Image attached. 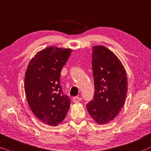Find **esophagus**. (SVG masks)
Instances as JSON below:
<instances>
[{
    "label": "esophagus",
    "instance_id": "esophagus-1",
    "mask_svg": "<svg viewBox=\"0 0 151 151\" xmlns=\"http://www.w3.org/2000/svg\"><path fill=\"white\" fill-rule=\"evenodd\" d=\"M73 102L74 103H77V102H79L81 101V98L79 97V96H74L73 97Z\"/></svg>",
    "mask_w": 151,
    "mask_h": 151
}]
</instances>
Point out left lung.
<instances>
[{
    "mask_svg": "<svg viewBox=\"0 0 151 151\" xmlns=\"http://www.w3.org/2000/svg\"><path fill=\"white\" fill-rule=\"evenodd\" d=\"M92 57L94 94L86 107L96 123L105 124L123 107L128 90L127 76L123 64L107 47L94 46Z\"/></svg>",
    "mask_w": 151,
    "mask_h": 151,
    "instance_id": "1",
    "label": "left lung"
}]
</instances>
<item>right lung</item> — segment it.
I'll list each match as a JSON object with an SVG mask.
<instances>
[{"instance_id": "1", "label": "right lung", "mask_w": 151, "mask_h": 151, "mask_svg": "<svg viewBox=\"0 0 151 151\" xmlns=\"http://www.w3.org/2000/svg\"><path fill=\"white\" fill-rule=\"evenodd\" d=\"M71 49L54 46L37 52L28 64L25 76V92L32 112L41 122L57 126L65 119L70 99L60 84L62 68Z\"/></svg>"}]
</instances>
